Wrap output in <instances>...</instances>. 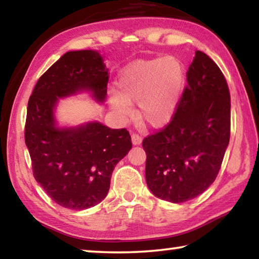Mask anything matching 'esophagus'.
<instances>
[{
	"label": "esophagus",
	"mask_w": 259,
	"mask_h": 259,
	"mask_svg": "<svg viewBox=\"0 0 259 259\" xmlns=\"http://www.w3.org/2000/svg\"><path fill=\"white\" fill-rule=\"evenodd\" d=\"M131 140H133L134 145H140V144H142V142H143V138L137 134H133V135H131Z\"/></svg>",
	"instance_id": "obj_1"
}]
</instances>
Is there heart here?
Instances as JSON below:
<instances>
[{
    "instance_id": "heart-1",
    "label": "heart",
    "mask_w": 259,
    "mask_h": 259,
    "mask_svg": "<svg viewBox=\"0 0 259 259\" xmlns=\"http://www.w3.org/2000/svg\"><path fill=\"white\" fill-rule=\"evenodd\" d=\"M185 84V66L177 57L138 60L120 74V91L111 95L109 105L117 115L126 119L133 114L130 104L137 103L139 119L161 126L176 114Z\"/></svg>"
}]
</instances>
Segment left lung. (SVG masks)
<instances>
[{
	"label": "left lung",
	"instance_id": "obj_1",
	"mask_svg": "<svg viewBox=\"0 0 259 259\" xmlns=\"http://www.w3.org/2000/svg\"><path fill=\"white\" fill-rule=\"evenodd\" d=\"M171 122L143 142L146 183L156 198L182 203L216 179L230 143L231 97L224 75L201 51Z\"/></svg>",
	"mask_w": 259,
	"mask_h": 259
}]
</instances>
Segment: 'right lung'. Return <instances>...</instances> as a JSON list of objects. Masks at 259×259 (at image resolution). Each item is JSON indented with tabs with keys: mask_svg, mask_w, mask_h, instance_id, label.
I'll list each match as a JSON object with an SVG mask.
<instances>
[{
	"mask_svg": "<svg viewBox=\"0 0 259 259\" xmlns=\"http://www.w3.org/2000/svg\"><path fill=\"white\" fill-rule=\"evenodd\" d=\"M109 73L96 50L68 51L38 78L27 106L25 143L36 182L56 203L84 210L106 198L111 176L133 147L125 129L99 121L59 125V99L88 93L103 104Z\"/></svg>",
	"mask_w": 259,
	"mask_h": 259,
	"instance_id": "1",
	"label": "right lung"
}]
</instances>
